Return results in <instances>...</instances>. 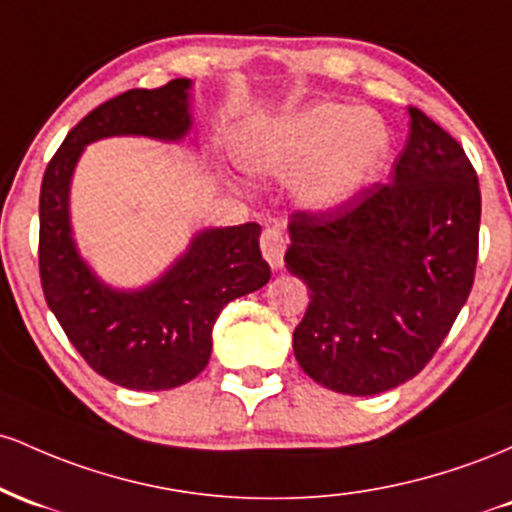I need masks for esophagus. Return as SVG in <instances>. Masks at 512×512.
Wrapping results in <instances>:
<instances>
[{
  "label": "esophagus",
  "instance_id": "esophagus-1",
  "mask_svg": "<svg viewBox=\"0 0 512 512\" xmlns=\"http://www.w3.org/2000/svg\"><path fill=\"white\" fill-rule=\"evenodd\" d=\"M285 246L287 239L283 234V229L278 227H266L261 234V251L263 258L271 263V268H280L283 266V256H285Z\"/></svg>",
  "mask_w": 512,
  "mask_h": 512
}]
</instances>
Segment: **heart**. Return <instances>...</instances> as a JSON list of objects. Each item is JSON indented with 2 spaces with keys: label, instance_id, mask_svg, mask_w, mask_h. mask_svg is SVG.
<instances>
[{
  "label": "heart",
  "instance_id": "heart-1",
  "mask_svg": "<svg viewBox=\"0 0 512 512\" xmlns=\"http://www.w3.org/2000/svg\"><path fill=\"white\" fill-rule=\"evenodd\" d=\"M389 152V130L375 113L348 103H317L241 140L246 169L268 176L302 171L297 193L312 208H331L367 186Z\"/></svg>",
  "mask_w": 512,
  "mask_h": 512
}]
</instances>
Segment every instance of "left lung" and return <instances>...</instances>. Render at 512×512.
<instances>
[{"instance_id": "8db88e82", "label": "left lung", "mask_w": 512, "mask_h": 512, "mask_svg": "<svg viewBox=\"0 0 512 512\" xmlns=\"http://www.w3.org/2000/svg\"><path fill=\"white\" fill-rule=\"evenodd\" d=\"M387 183L290 217L287 271L309 307L292 336L314 382L370 396L430 363L474 285L481 191L450 132L411 106Z\"/></svg>"}]
</instances>
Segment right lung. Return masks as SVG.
Returning a JSON list of instances; mask_svg holds the SVG:
<instances>
[{
  "label": "right lung",
  "mask_w": 512,
  "mask_h": 512,
  "mask_svg": "<svg viewBox=\"0 0 512 512\" xmlns=\"http://www.w3.org/2000/svg\"><path fill=\"white\" fill-rule=\"evenodd\" d=\"M188 79L130 89L79 120L40 183L38 268L48 307L94 372L137 392H162L205 370L212 326L227 302L271 280L258 249L261 227L205 229L164 278L140 292H116L89 271L72 241L70 179L84 145L111 135L181 140L191 130Z\"/></svg>",
  "instance_id": "obj_1"
}]
</instances>
